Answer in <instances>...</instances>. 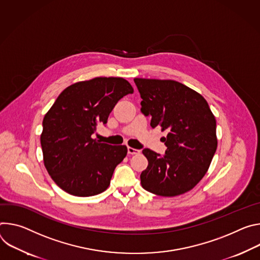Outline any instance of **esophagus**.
I'll use <instances>...</instances> for the list:
<instances>
[{
	"mask_svg": "<svg viewBox=\"0 0 260 260\" xmlns=\"http://www.w3.org/2000/svg\"><path fill=\"white\" fill-rule=\"evenodd\" d=\"M140 151L139 150H136V149H133L131 147H128V154L130 155H136V154H139Z\"/></svg>",
	"mask_w": 260,
	"mask_h": 260,
	"instance_id": "34e87169",
	"label": "esophagus"
}]
</instances>
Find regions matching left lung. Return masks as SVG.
<instances>
[{"instance_id": "obj_1", "label": "left lung", "mask_w": 260, "mask_h": 260, "mask_svg": "<svg viewBox=\"0 0 260 260\" xmlns=\"http://www.w3.org/2000/svg\"><path fill=\"white\" fill-rule=\"evenodd\" d=\"M141 112L151 127L167 131L164 156L145 149L149 161L140 175L142 188L171 197L193 189L205 177L217 150L216 119L207 100L176 80L134 78Z\"/></svg>"}]
</instances>
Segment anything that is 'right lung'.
<instances>
[{"instance_id":"1","label":"right lung","mask_w":260,"mask_h":260,"mask_svg":"<svg viewBox=\"0 0 260 260\" xmlns=\"http://www.w3.org/2000/svg\"><path fill=\"white\" fill-rule=\"evenodd\" d=\"M122 77H96L66 88L44 115L40 136L44 166L67 193L88 197L105 191L127 155L126 146L93 139L120 99L132 94Z\"/></svg>"}]
</instances>
